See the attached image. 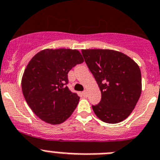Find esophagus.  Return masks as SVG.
<instances>
[{
  "label": "esophagus",
  "instance_id": "1",
  "mask_svg": "<svg viewBox=\"0 0 160 160\" xmlns=\"http://www.w3.org/2000/svg\"><path fill=\"white\" fill-rule=\"evenodd\" d=\"M82 95H83V96H87V92H86V91L83 92H82Z\"/></svg>",
  "mask_w": 160,
  "mask_h": 160
}]
</instances>
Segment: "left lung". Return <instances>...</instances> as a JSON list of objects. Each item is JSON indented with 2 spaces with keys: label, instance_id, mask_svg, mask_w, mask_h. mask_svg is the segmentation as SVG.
<instances>
[{
  "label": "left lung",
  "instance_id": "left-lung-1",
  "mask_svg": "<svg viewBox=\"0 0 160 160\" xmlns=\"http://www.w3.org/2000/svg\"><path fill=\"white\" fill-rule=\"evenodd\" d=\"M82 54L101 92L92 106L102 121L118 123L128 117L142 92L139 67L123 52L111 49H82Z\"/></svg>",
  "mask_w": 160,
  "mask_h": 160
}]
</instances>
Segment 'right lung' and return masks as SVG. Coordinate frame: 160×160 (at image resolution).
<instances>
[{"instance_id": "1", "label": "right lung", "mask_w": 160, "mask_h": 160, "mask_svg": "<svg viewBox=\"0 0 160 160\" xmlns=\"http://www.w3.org/2000/svg\"><path fill=\"white\" fill-rule=\"evenodd\" d=\"M83 62L77 49L46 48L37 53L21 79L24 97L32 111L43 121L56 125L71 116L80 97L66 86L68 73Z\"/></svg>"}]
</instances>
